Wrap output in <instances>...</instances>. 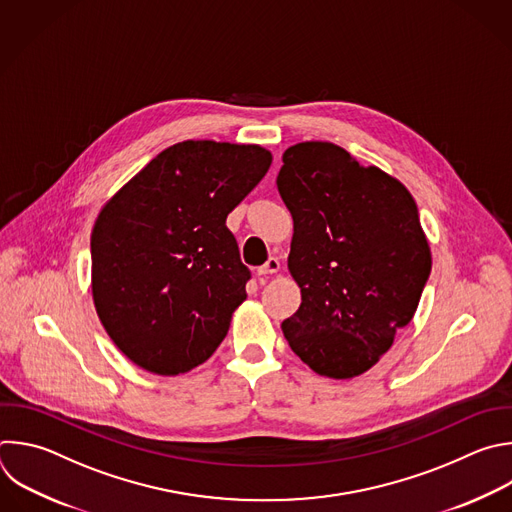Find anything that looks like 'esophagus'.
<instances>
[{
  "label": "esophagus",
  "instance_id": "1",
  "mask_svg": "<svg viewBox=\"0 0 512 512\" xmlns=\"http://www.w3.org/2000/svg\"><path fill=\"white\" fill-rule=\"evenodd\" d=\"M279 267H281L279 259H277V257H269V259H267V263H265V265H261V267L257 269V273H259V275H269V273H277V271H279Z\"/></svg>",
  "mask_w": 512,
  "mask_h": 512
}]
</instances>
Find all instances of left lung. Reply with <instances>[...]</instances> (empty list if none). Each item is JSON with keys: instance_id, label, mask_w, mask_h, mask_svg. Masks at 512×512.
Instances as JSON below:
<instances>
[{"instance_id": "1", "label": "left lung", "mask_w": 512, "mask_h": 512, "mask_svg": "<svg viewBox=\"0 0 512 512\" xmlns=\"http://www.w3.org/2000/svg\"><path fill=\"white\" fill-rule=\"evenodd\" d=\"M277 189L293 217L287 265L301 287L283 335L313 372L360 376L412 321L430 277L418 207L402 183L331 142L289 146Z\"/></svg>"}]
</instances>
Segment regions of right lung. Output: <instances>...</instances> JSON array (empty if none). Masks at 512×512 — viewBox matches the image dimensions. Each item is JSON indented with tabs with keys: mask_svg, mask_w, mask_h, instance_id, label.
<instances>
[{
	"mask_svg": "<svg viewBox=\"0 0 512 512\" xmlns=\"http://www.w3.org/2000/svg\"><path fill=\"white\" fill-rule=\"evenodd\" d=\"M269 164L271 152L255 144L185 140L100 211L90 241L94 305L136 366L185 374L225 339L251 279L225 221Z\"/></svg>",
	"mask_w": 512,
	"mask_h": 512,
	"instance_id": "add662e5",
	"label": "right lung"
}]
</instances>
